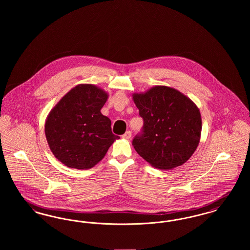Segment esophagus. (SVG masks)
<instances>
[{
	"label": "esophagus",
	"mask_w": 250,
	"mask_h": 250,
	"mask_svg": "<svg viewBox=\"0 0 250 250\" xmlns=\"http://www.w3.org/2000/svg\"><path fill=\"white\" fill-rule=\"evenodd\" d=\"M123 138H124V139H126V140H129L131 138V131H126V132L123 135Z\"/></svg>",
	"instance_id": "esophagus-1"
}]
</instances>
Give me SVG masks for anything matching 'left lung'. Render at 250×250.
I'll return each instance as SVG.
<instances>
[{
  "label": "left lung",
  "mask_w": 250,
  "mask_h": 250,
  "mask_svg": "<svg viewBox=\"0 0 250 250\" xmlns=\"http://www.w3.org/2000/svg\"><path fill=\"white\" fill-rule=\"evenodd\" d=\"M132 97L143 119V134L132 143L137 153L159 169L186 163L201 140L202 116L197 105L178 90L163 85Z\"/></svg>",
  "instance_id": "1"
}]
</instances>
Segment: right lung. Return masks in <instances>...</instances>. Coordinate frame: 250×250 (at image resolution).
Listing matches in <instances>:
<instances>
[{
	"instance_id": "1",
	"label": "right lung",
	"mask_w": 250,
	"mask_h": 250,
	"mask_svg": "<svg viewBox=\"0 0 250 250\" xmlns=\"http://www.w3.org/2000/svg\"><path fill=\"white\" fill-rule=\"evenodd\" d=\"M107 92L94 84H78L51 108L45 122V135L54 156L71 168L88 169L107 154L118 136L100 109Z\"/></svg>"
}]
</instances>
